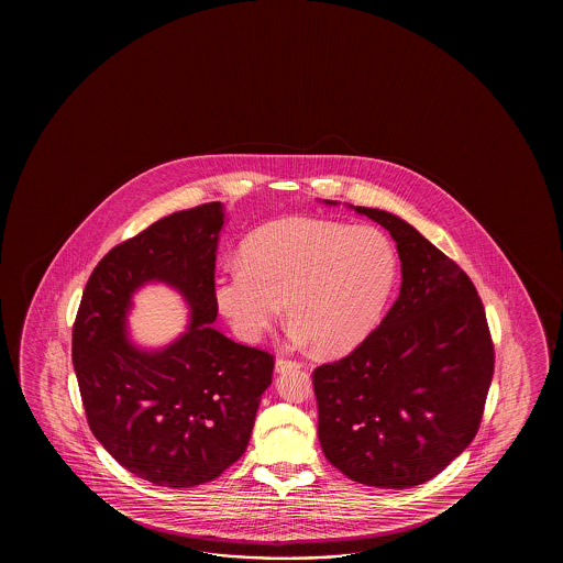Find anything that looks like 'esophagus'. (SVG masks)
Returning <instances> with one entry per match:
<instances>
[{"instance_id": "obj_1", "label": "esophagus", "mask_w": 563, "mask_h": 563, "mask_svg": "<svg viewBox=\"0 0 563 563\" xmlns=\"http://www.w3.org/2000/svg\"><path fill=\"white\" fill-rule=\"evenodd\" d=\"M291 368H301V364L296 360L277 358L276 360V372H287Z\"/></svg>"}]
</instances>
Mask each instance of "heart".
<instances>
[{
  "mask_svg": "<svg viewBox=\"0 0 563 563\" xmlns=\"http://www.w3.org/2000/svg\"><path fill=\"white\" fill-rule=\"evenodd\" d=\"M398 277V255L380 229L286 217L241 245V264L216 277L217 308L253 342L286 301L296 342L323 354L358 346L383 318Z\"/></svg>",
  "mask_w": 563,
  "mask_h": 563,
  "instance_id": "1",
  "label": "heart"
}]
</instances>
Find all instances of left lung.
I'll return each instance as SVG.
<instances>
[{"label": "left lung", "instance_id": "obj_1", "mask_svg": "<svg viewBox=\"0 0 563 563\" xmlns=\"http://www.w3.org/2000/svg\"><path fill=\"white\" fill-rule=\"evenodd\" d=\"M354 211L393 235L402 284L356 350L313 371L318 437L347 478L407 489L439 475L475 439L495 352L467 274L405 219Z\"/></svg>", "mask_w": 563, "mask_h": 563}]
</instances>
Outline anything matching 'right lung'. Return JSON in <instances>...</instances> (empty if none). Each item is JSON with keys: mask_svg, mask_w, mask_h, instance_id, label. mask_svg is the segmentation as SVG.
<instances>
[{"mask_svg": "<svg viewBox=\"0 0 563 563\" xmlns=\"http://www.w3.org/2000/svg\"><path fill=\"white\" fill-rule=\"evenodd\" d=\"M223 205L163 217L100 260L73 330V362L90 431L136 477L195 487L240 459L272 384L274 356L217 332L216 252ZM175 286L192 308L188 332L161 351L125 332L131 294Z\"/></svg>", "mask_w": 563, "mask_h": 563, "instance_id": "obj_1", "label": "right lung"}]
</instances>
